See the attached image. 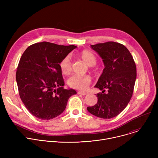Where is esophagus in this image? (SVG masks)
<instances>
[{
    "label": "esophagus",
    "mask_w": 158,
    "mask_h": 158,
    "mask_svg": "<svg viewBox=\"0 0 158 158\" xmlns=\"http://www.w3.org/2000/svg\"><path fill=\"white\" fill-rule=\"evenodd\" d=\"M77 93H78L79 94H81V95H82V96H85V95H87V93H86L82 92V91H78Z\"/></svg>",
    "instance_id": "34e87169"
}]
</instances>
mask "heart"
<instances>
[{
    "instance_id": "b5f03b06",
    "label": "heart",
    "mask_w": 158,
    "mask_h": 158,
    "mask_svg": "<svg viewBox=\"0 0 158 158\" xmlns=\"http://www.w3.org/2000/svg\"><path fill=\"white\" fill-rule=\"evenodd\" d=\"M80 56L82 60L90 66L96 64V58L95 56L87 50L82 51L80 54ZM60 69L61 72L67 74L71 71L72 63L71 57L69 56H65L59 64ZM91 82V78L89 76H79L77 75H73L67 79V84L71 88L84 90L87 89Z\"/></svg>"
}]
</instances>
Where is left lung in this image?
Returning <instances> with one entry per match:
<instances>
[{"label": "left lung", "instance_id": "obj_1", "mask_svg": "<svg viewBox=\"0 0 158 158\" xmlns=\"http://www.w3.org/2000/svg\"><path fill=\"white\" fill-rule=\"evenodd\" d=\"M91 48L102 59L105 68L94 86L102 91L96 94L97 104L87 109L97 117L110 119L120 114L132 98L136 64L129 50L120 43L109 41L91 45Z\"/></svg>", "mask_w": 158, "mask_h": 158}]
</instances>
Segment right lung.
I'll use <instances>...</instances> for the list:
<instances>
[{
  "label": "right lung",
  "mask_w": 158,
  "mask_h": 158,
  "mask_svg": "<svg viewBox=\"0 0 158 158\" xmlns=\"http://www.w3.org/2000/svg\"><path fill=\"white\" fill-rule=\"evenodd\" d=\"M76 48L42 42L31 45L22 54L16 72L19 94L27 109L37 118L49 120L58 116L69 98L77 94L74 89L64 88L59 66Z\"/></svg>",
  "instance_id": "right-lung-1"
}]
</instances>
